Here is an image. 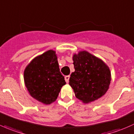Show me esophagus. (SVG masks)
Segmentation results:
<instances>
[{
    "mask_svg": "<svg viewBox=\"0 0 134 134\" xmlns=\"http://www.w3.org/2000/svg\"><path fill=\"white\" fill-rule=\"evenodd\" d=\"M64 79H65V81L66 83H68L69 79H70V75H66V76L64 77Z\"/></svg>",
    "mask_w": 134,
    "mask_h": 134,
    "instance_id": "obj_1",
    "label": "esophagus"
}]
</instances>
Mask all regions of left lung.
<instances>
[{
  "mask_svg": "<svg viewBox=\"0 0 134 134\" xmlns=\"http://www.w3.org/2000/svg\"><path fill=\"white\" fill-rule=\"evenodd\" d=\"M72 59L75 71L70 75L69 85L75 97L88 104L104 96L111 80L109 66L87 51L74 54Z\"/></svg>",
  "mask_w": 134,
  "mask_h": 134,
  "instance_id": "8db88e82",
  "label": "left lung"
}]
</instances>
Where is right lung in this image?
<instances>
[{"mask_svg": "<svg viewBox=\"0 0 134 134\" xmlns=\"http://www.w3.org/2000/svg\"><path fill=\"white\" fill-rule=\"evenodd\" d=\"M23 77L29 94L45 105L56 101L60 89L66 84L56 52L52 49L34 58L25 68Z\"/></svg>", "mask_w": 134, "mask_h": 134, "instance_id": "add662e5", "label": "right lung"}]
</instances>
